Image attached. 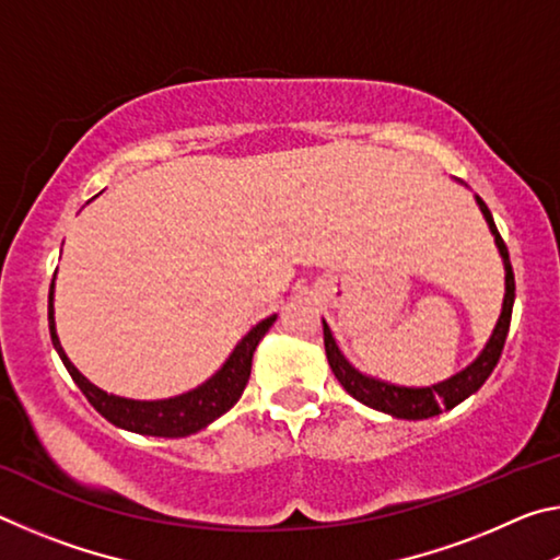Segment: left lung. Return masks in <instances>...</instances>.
<instances>
[{"mask_svg":"<svg viewBox=\"0 0 560 560\" xmlns=\"http://www.w3.org/2000/svg\"><path fill=\"white\" fill-rule=\"evenodd\" d=\"M477 205L481 214H485L491 234H494V242L499 246L501 259H504V271H506L504 306H501V316L497 320V328L494 334H491L489 343L471 365L464 368V371H459L457 375H452L450 381H442L430 387H402V385L377 381V377L355 371V368L346 360V355L340 353V348L334 340V334H330V328L324 320V343H326V358H328L330 371H334V375L338 377V383L343 385V390L350 397H355L358 402L373 407V410H381L385 415L400 417V420H428V417L452 410V407H457L462 400H467L469 395L477 393L479 387L487 383V377L497 368L501 350H504V343H506L511 311H514L516 283H514V269H511V261H509V249L497 230L494 217H491L489 207L485 205L481 197H477Z\"/></svg>","mask_w":560,"mask_h":560,"instance_id":"1","label":"left lung"}]
</instances>
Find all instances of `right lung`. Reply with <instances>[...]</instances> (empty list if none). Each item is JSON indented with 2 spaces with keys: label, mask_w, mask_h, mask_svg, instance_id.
Returning a JSON list of instances; mask_svg holds the SVG:
<instances>
[{
  "label": "right lung",
  "mask_w": 560,
  "mask_h": 560,
  "mask_svg": "<svg viewBox=\"0 0 560 560\" xmlns=\"http://www.w3.org/2000/svg\"><path fill=\"white\" fill-rule=\"evenodd\" d=\"M273 320H277V314L259 320V324L236 343L232 355L224 360L220 371H217L207 383L197 385L195 390L177 397H167V400H128V397L103 393L101 387L89 383L86 377L75 371L69 355L63 353L59 336H56L54 283L49 291L51 343L56 348V353L63 360L66 371L73 377V383L81 387L86 400L96 407L108 422L128 432L150 434V438H187V434H195L207 428V424L214 422L217 417H222L226 410H232L236 400L242 397L246 383H249L254 350H257L264 334L273 326Z\"/></svg>",
  "instance_id": "right-lung-1"
}]
</instances>
